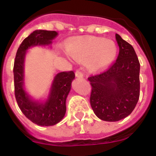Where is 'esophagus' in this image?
I'll use <instances>...</instances> for the list:
<instances>
[{
    "label": "esophagus",
    "instance_id": "esophagus-1",
    "mask_svg": "<svg viewBox=\"0 0 156 156\" xmlns=\"http://www.w3.org/2000/svg\"><path fill=\"white\" fill-rule=\"evenodd\" d=\"M76 76L78 77V78H83V74L81 73L80 71H79V70H77L76 72Z\"/></svg>",
    "mask_w": 156,
    "mask_h": 156
}]
</instances>
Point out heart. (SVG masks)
<instances>
[{
    "instance_id": "heart-1",
    "label": "heart",
    "mask_w": 156,
    "mask_h": 156,
    "mask_svg": "<svg viewBox=\"0 0 156 156\" xmlns=\"http://www.w3.org/2000/svg\"><path fill=\"white\" fill-rule=\"evenodd\" d=\"M66 51L76 60L87 61V67L92 71H101L113 62L118 49L111 40L89 37L69 43L66 46Z\"/></svg>"
}]
</instances>
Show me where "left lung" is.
<instances>
[{"instance_id": "obj_1", "label": "left lung", "mask_w": 156, "mask_h": 156, "mask_svg": "<svg viewBox=\"0 0 156 156\" xmlns=\"http://www.w3.org/2000/svg\"><path fill=\"white\" fill-rule=\"evenodd\" d=\"M119 48L117 60L108 69L88 78L90 101L99 119L116 122L131 113L140 96V63L133 47L115 34Z\"/></svg>"}]
</instances>
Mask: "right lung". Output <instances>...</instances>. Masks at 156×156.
<instances>
[{
  "label": "right lung",
  "instance_id": "1",
  "mask_svg": "<svg viewBox=\"0 0 156 156\" xmlns=\"http://www.w3.org/2000/svg\"><path fill=\"white\" fill-rule=\"evenodd\" d=\"M58 35L56 31H34L20 44L14 63L15 95L18 105L23 113L38 126H54L63 119L66 112V98L75 79V73L73 71L57 73L46 98L36 99L25 87V60L30 48L36 46L51 48L52 41Z\"/></svg>",
  "mask_w": 156,
  "mask_h": 156
}]
</instances>
